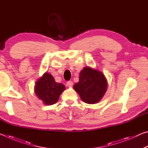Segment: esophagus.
I'll list each match as a JSON object with an SVG mask.
<instances>
[{
  "instance_id": "34e87169",
  "label": "esophagus",
  "mask_w": 148,
  "mask_h": 148,
  "mask_svg": "<svg viewBox=\"0 0 148 148\" xmlns=\"http://www.w3.org/2000/svg\"><path fill=\"white\" fill-rule=\"evenodd\" d=\"M66 85L69 87H72V86H73V82H72V81H68L66 82Z\"/></svg>"
}]
</instances>
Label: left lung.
Masks as SVG:
<instances>
[{"mask_svg": "<svg viewBox=\"0 0 148 148\" xmlns=\"http://www.w3.org/2000/svg\"><path fill=\"white\" fill-rule=\"evenodd\" d=\"M79 79L74 89L82 101L87 104L101 101L107 88L106 79L101 72L86 67L80 72Z\"/></svg>", "mask_w": 148, "mask_h": 148, "instance_id": "8db88e82", "label": "left lung"}]
</instances>
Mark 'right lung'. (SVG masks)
I'll return each mask as SVG.
<instances>
[{"label": "right lung", "instance_id": "add662e5", "mask_svg": "<svg viewBox=\"0 0 148 148\" xmlns=\"http://www.w3.org/2000/svg\"><path fill=\"white\" fill-rule=\"evenodd\" d=\"M65 87L63 84L57 83L53 77L48 73H45L36 83L35 93L46 105L56 104Z\"/></svg>", "mask_w": 148, "mask_h": 148}]
</instances>
